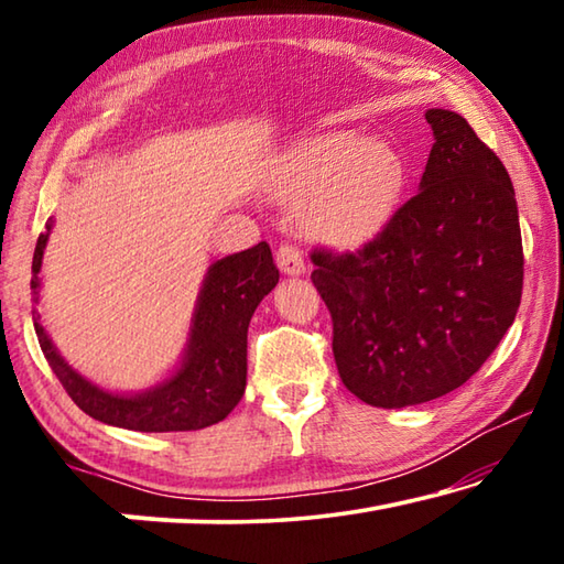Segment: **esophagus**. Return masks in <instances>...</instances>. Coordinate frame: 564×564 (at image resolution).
<instances>
[{"label": "esophagus", "instance_id": "34e87169", "mask_svg": "<svg viewBox=\"0 0 564 564\" xmlns=\"http://www.w3.org/2000/svg\"><path fill=\"white\" fill-rule=\"evenodd\" d=\"M275 261H279V269L285 275H301L305 273V261L301 248L295 243H281L279 251H275Z\"/></svg>", "mask_w": 564, "mask_h": 564}]
</instances>
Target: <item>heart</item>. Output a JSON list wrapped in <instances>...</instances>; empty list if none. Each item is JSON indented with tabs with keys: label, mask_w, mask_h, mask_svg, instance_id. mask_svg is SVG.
Wrapping results in <instances>:
<instances>
[{
	"label": "heart",
	"mask_w": 564,
	"mask_h": 564,
	"mask_svg": "<svg viewBox=\"0 0 564 564\" xmlns=\"http://www.w3.org/2000/svg\"><path fill=\"white\" fill-rule=\"evenodd\" d=\"M405 186L408 164L393 144L336 131L305 141L275 191L293 212H308L311 234L350 248L383 231Z\"/></svg>",
	"instance_id": "obj_1"
}]
</instances>
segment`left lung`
<instances>
[{"label":"left lung","instance_id":"8db88e82","mask_svg":"<svg viewBox=\"0 0 564 564\" xmlns=\"http://www.w3.org/2000/svg\"><path fill=\"white\" fill-rule=\"evenodd\" d=\"M417 194L358 251L316 248L343 386L362 403H427L473 378L512 326L522 236L508 169L460 113L427 109Z\"/></svg>","mask_w":564,"mask_h":564}]
</instances>
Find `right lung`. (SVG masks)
<instances>
[{"mask_svg":"<svg viewBox=\"0 0 564 564\" xmlns=\"http://www.w3.org/2000/svg\"><path fill=\"white\" fill-rule=\"evenodd\" d=\"M52 221L40 236L32 261L34 330L54 376L84 413L107 425L139 433L202 431L224 420L238 405L246 390V338L248 323L263 295L279 283L271 248L265 241L226 256L208 269L191 318L188 346L178 370L164 383L139 395H119L89 383L76 373L46 336L40 303V271Z\"/></svg>","mask_w":564,"mask_h":564,"instance_id":"add662e5","label":"right lung"}]
</instances>
